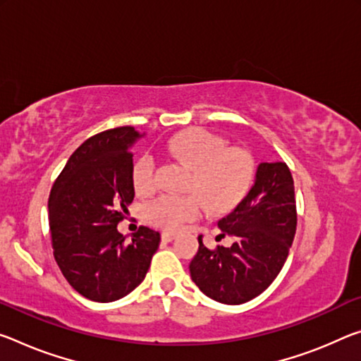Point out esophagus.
<instances>
[{"label": "esophagus", "mask_w": 361, "mask_h": 361, "mask_svg": "<svg viewBox=\"0 0 361 361\" xmlns=\"http://www.w3.org/2000/svg\"><path fill=\"white\" fill-rule=\"evenodd\" d=\"M175 238L173 233H162V243H171Z\"/></svg>", "instance_id": "1"}]
</instances>
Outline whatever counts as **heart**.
<instances>
[{
	"mask_svg": "<svg viewBox=\"0 0 361 361\" xmlns=\"http://www.w3.org/2000/svg\"><path fill=\"white\" fill-rule=\"evenodd\" d=\"M169 151L192 167L191 186L186 194L164 192L145 207L149 225L167 231H180L197 220L207 209H230L247 194L254 181V160L239 147H228L220 135L205 128L181 131L169 141ZM135 190L147 194L156 186V160L142 154L131 171Z\"/></svg>",
	"mask_w": 361,
	"mask_h": 361,
	"instance_id": "obj_1",
	"label": "heart"
}]
</instances>
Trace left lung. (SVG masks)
Returning a JSON list of instances; mask_svg holds the SVG:
<instances>
[{"instance_id":"1","label":"left lung","mask_w":361,"mask_h":361,"mask_svg":"<svg viewBox=\"0 0 361 361\" xmlns=\"http://www.w3.org/2000/svg\"><path fill=\"white\" fill-rule=\"evenodd\" d=\"M297 225L293 175L284 162H263L255 183L238 207L219 221L230 247L209 249L199 236V250L190 263L191 279L216 302L239 305L260 295L281 271Z\"/></svg>"}]
</instances>
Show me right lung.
<instances>
[{"label":"right lung","instance_id":"obj_1","mask_svg":"<svg viewBox=\"0 0 361 361\" xmlns=\"http://www.w3.org/2000/svg\"><path fill=\"white\" fill-rule=\"evenodd\" d=\"M133 127L102 131L67 160L49 194L54 259L68 284L94 302H114L140 286L160 234L141 226L125 243L117 225L128 214L135 186L131 147L142 138Z\"/></svg>","mask_w":361,"mask_h":361}]
</instances>
